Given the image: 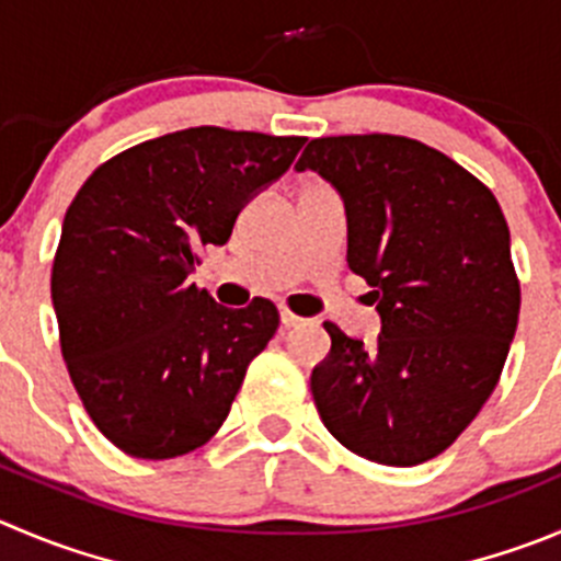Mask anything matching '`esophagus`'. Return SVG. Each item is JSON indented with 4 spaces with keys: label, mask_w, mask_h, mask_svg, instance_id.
Returning a JSON list of instances; mask_svg holds the SVG:
<instances>
[{
    "label": "esophagus",
    "mask_w": 561,
    "mask_h": 561,
    "mask_svg": "<svg viewBox=\"0 0 561 561\" xmlns=\"http://www.w3.org/2000/svg\"><path fill=\"white\" fill-rule=\"evenodd\" d=\"M300 322H302L300 317H295V313H291V311L280 308V324H284V328H297V324H300Z\"/></svg>",
    "instance_id": "34e87169"
}]
</instances>
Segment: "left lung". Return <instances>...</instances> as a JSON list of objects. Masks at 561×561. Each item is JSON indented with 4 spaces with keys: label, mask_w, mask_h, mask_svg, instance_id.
<instances>
[{
    "label": "left lung",
    "mask_w": 561,
    "mask_h": 561,
    "mask_svg": "<svg viewBox=\"0 0 561 561\" xmlns=\"http://www.w3.org/2000/svg\"><path fill=\"white\" fill-rule=\"evenodd\" d=\"M295 170L341 195L346 264L380 313L371 346L333 322L311 393L330 435L380 466H419L477 419L520 313L493 192L446 153L397 135L319 137Z\"/></svg>",
    "instance_id": "left-lung-1"
}]
</instances>
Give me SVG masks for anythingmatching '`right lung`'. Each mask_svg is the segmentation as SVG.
Listing matches in <instances>:
<instances>
[{
	"label": "right lung",
	"mask_w": 561,
	"mask_h": 561,
	"mask_svg": "<svg viewBox=\"0 0 561 561\" xmlns=\"http://www.w3.org/2000/svg\"><path fill=\"white\" fill-rule=\"evenodd\" d=\"M302 142L173 131L101 164L68 206L51 266L62 357L93 424L126 455L170 460L204 446L275 335L270 300L226 308L190 275Z\"/></svg>",
	"instance_id": "1"
}]
</instances>
